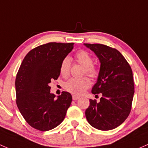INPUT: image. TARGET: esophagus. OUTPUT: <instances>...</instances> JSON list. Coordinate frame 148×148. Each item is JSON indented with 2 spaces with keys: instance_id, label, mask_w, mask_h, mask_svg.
I'll list each match as a JSON object with an SVG mask.
<instances>
[{
  "instance_id": "esophagus-1",
  "label": "esophagus",
  "mask_w": 148,
  "mask_h": 148,
  "mask_svg": "<svg viewBox=\"0 0 148 148\" xmlns=\"http://www.w3.org/2000/svg\"><path fill=\"white\" fill-rule=\"evenodd\" d=\"M79 98H80V97L79 96H77V95H73V100H78Z\"/></svg>"
}]
</instances>
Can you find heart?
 <instances>
[{"instance_id": "b5f03b06", "label": "heart", "mask_w": 148, "mask_h": 148, "mask_svg": "<svg viewBox=\"0 0 148 148\" xmlns=\"http://www.w3.org/2000/svg\"><path fill=\"white\" fill-rule=\"evenodd\" d=\"M75 58L80 65L85 67V72L87 75L92 78L97 77L99 71L95 65H92L93 59L92 56L85 51H80L75 55ZM71 67V60L68 57L65 58L63 60L60 67V72L62 75L68 76L70 72ZM91 85L90 80L88 77H84L77 78L72 77L68 80L64 85V88L68 92L75 95H81L88 89Z\"/></svg>"}]
</instances>
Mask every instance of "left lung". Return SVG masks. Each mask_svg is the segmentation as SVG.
Masks as SVG:
<instances>
[{
	"mask_svg": "<svg viewBox=\"0 0 148 148\" xmlns=\"http://www.w3.org/2000/svg\"><path fill=\"white\" fill-rule=\"evenodd\" d=\"M84 45L100 60V72L92 93L95 96L102 95L99 103L90 99L85 116L89 124L97 130H112L127 119L130 112L135 92L132 69L118 50L103 44Z\"/></svg>",
	"mask_w": 148,
	"mask_h": 148,
	"instance_id": "8db88e82",
	"label": "left lung"
}]
</instances>
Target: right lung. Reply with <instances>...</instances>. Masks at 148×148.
Segmentation results:
<instances>
[{
    "label": "right lung",
    "mask_w": 148,
    "mask_h": 148,
    "mask_svg": "<svg viewBox=\"0 0 148 148\" xmlns=\"http://www.w3.org/2000/svg\"><path fill=\"white\" fill-rule=\"evenodd\" d=\"M74 43L48 42L25 56L16 78V104L25 121L33 128L48 131L63 122L72 102L68 92L56 99L49 83L60 75L62 61Z\"/></svg>",
    "instance_id": "obj_1"
}]
</instances>
